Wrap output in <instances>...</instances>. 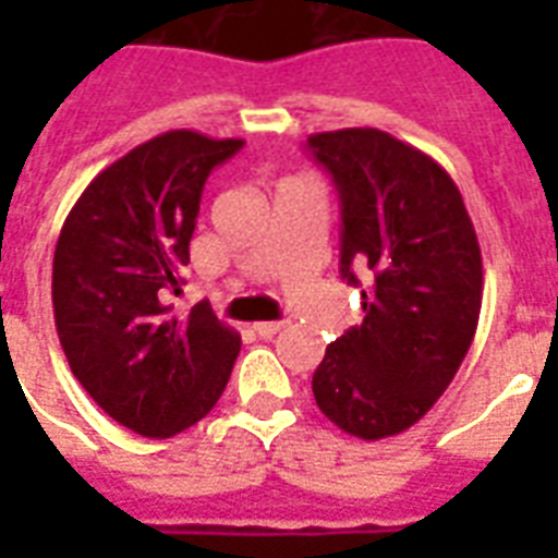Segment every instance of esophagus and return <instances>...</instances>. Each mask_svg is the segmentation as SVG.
Here are the masks:
<instances>
[{"instance_id": "obj_1", "label": "esophagus", "mask_w": 558, "mask_h": 558, "mask_svg": "<svg viewBox=\"0 0 558 558\" xmlns=\"http://www.w3.org/2000/svg\"><path fill=\"white\" fill-rule=\"evenodd\" d=\"M287 324L283 322H260V324H254L252 330L260 336V339H271V336H278L280 330H283Z\"/></svg>"}]
</instances>
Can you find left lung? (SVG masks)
I'll use <instances>...</instances> for the list:
<instances>
[{
	"instance_id": "obj_1",
	"label": "left lung",
	"mask_w": 558,
	"mask_h": 558,
	"mask_svg": "<svg viewBox=\"0 0 558 558\" xmlns=\"http://www.w3.org/2000/svg\"><path fill=\"white\" fill-rule=\"evenodd\" d=\"M306 147L339 191L341 278H365V322L327 344L315 402L353 437H393L440 399L475 339V226L449 173L393 135L350 126Z\"/></svg>"
}]
</instances>
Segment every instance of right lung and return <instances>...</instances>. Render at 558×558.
Masks as SVG:
<instances>
[{
    "label": "right lung",
    "mask_w": 558,
    "mask_h": 558,
    "mask_svg": "<svg viewBox=\"0 0 558 558\" xmlns=\"http://www.w3.org/2000/svg\"><path fill=\"white\" fill-rule=\"evenodd\" d=\"M243 147L170 130L92 179L63 222L51 269L54 324L69 367L116 423L173 437L199 423L228 385L240 336L196 304L168 315L210 170Z\"/></svg>",
    "instance_id": "1"
}]
</instances>
